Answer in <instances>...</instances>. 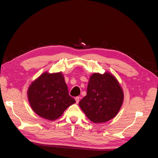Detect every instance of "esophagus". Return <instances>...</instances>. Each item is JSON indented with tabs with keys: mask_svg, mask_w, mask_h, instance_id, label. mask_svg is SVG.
<instances>
[{
	"mask_svg": "<svg viewBox=\"0 0 158 158\" xmlns=\"http://www.w3.org/2000/svg\"><path fill=\"white\" fill-rule=\"evenodd\" d=\"M79 99H80L79 97H76V98H75V100H76V102H77V103H79Z\"/></svg>",
	"mask_w": 158,
	"mask_h": 158,
	"instance_id": "obj_1",
	"label": "esophagus"
}]
</instances>
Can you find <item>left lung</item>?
I'll return each instance as SVG.
<instances>
[{
	"instance_id": "left-lung-1",
	"label": "left lung",
	"mask_w": 158,
	"mask_h": 158,
	"mask_svg": "<svg viewBox=\"0 0 158 158\" xmlns=\"http://www.w3.org/2000/svg\"><path fill=\"white\" fill-rule=\"evenodd\" d=\"M124 93L116 77L109 72L93 73L87 87L86 95L79 105L90 121L102 123L110 121L121 108Z\"/></svg>"
}]
</instances>
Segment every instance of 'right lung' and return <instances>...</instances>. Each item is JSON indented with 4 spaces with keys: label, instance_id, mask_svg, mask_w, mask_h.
Returning a JSON list of instances; mask_svg holds the SVG:
<instances>
[{
    "label": "right lung",
    "instance_id": "obj_1",
    "mask_svg": "<svg viewBox=\"0 0 158 158\" xmlns=\"http://www.w3.org/2000/svg\"><path fill=\"white\" fill-rule=\"evenodd\" d=\"M27 95L35 113L49 121L58 118L68 106L76 102L69 95L65 78L60 72H44L29 85Z\"/></svg>",
    "mask_w": 158,
    "mask_h": 158
}]
</instances>
